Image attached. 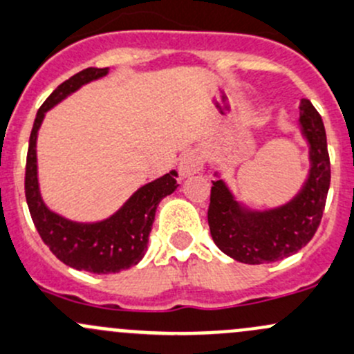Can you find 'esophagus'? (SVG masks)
Here are the masks:
<instances>
[{
  "instance_id": "obj_1",
  "label": "esophagus",
  "mask_w": 354,
  "mask_h": 354,
  "mask_svg": "<svg viewBox=\"0 0 354 354\" xmlns=\"http://www.w3.org/2000/svg\"><path fill=\"white\" fill-rule=\"evenodd\" d=\"M203 167V156L198 151H187L180 159V174L189 176Z\"/></svg>"
}]
</instances>
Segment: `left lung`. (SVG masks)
<instances>
[{
	"mask_svg": "<svg viewBox=\"0 0 354 354\" xmlns=\"http://www.w3.org/2000/svg\"><path fill=\"white\" fill-rule=\"evenodd\" d=\"M300 125L310 144V174L302 192L285 207L245 212L222 180L210 189L208 227L222 252L245 265H261L288 258L305 248L322 221L330 185V161L326 129L308 100L300 102Z\"/></svg>",
	"mask_w": 354,
	"mask_h": 354,
	"instance_id": "left-lung-1",
	"label": "left lung"
}]
</instances>
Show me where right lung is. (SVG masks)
<instances>
[{"label": "right lung", "mask_w": 354, "mask_h": 354, "mask_svg": "<svg viewBox=\"0 0 354 354\" xmlns=\"http://www.w3.org/2000/svg\"><path fill=\"white\" fill-rule=\"evenodd\" d=\"M109 69L88 68L71 76L50 93L37 111L28 140L25 167V196L33 225L52 254L74 270L89 273H118L136 266L147 251L149 232L154 222L156 208L166 195L178 187L176 171L165 174L137 189L124 207L110 218L95 224H77L50 212L40 198L37 181V132L46 111L83 84L105 76Z\"/></svg>", "instance_id": "obj_1"}]
</instances>
